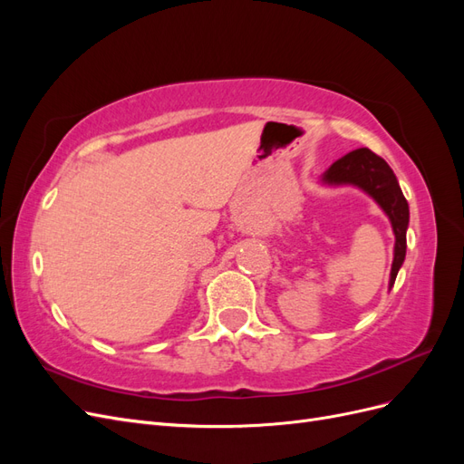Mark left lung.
I'll use <instances>...</instances> for the list:
<instances>
[{"instance_id": "obj_1", "label": "left lung", "mask_w": 464, "mask_h": 464, "mask_svg": "<svg viewBox=\"0 0 464 464\" xmlns=\"http://www.w3.org/2000/svg\"><path fill=\"white\" fill-rule=\"evenodd\" d=\"M327 184H353L362 188L379 203L391 218L395 232V259L391 266L389 286L395 285L397 273L406 256V228H409V203H406L397 176L389 164L370 149H356L336 160L323 176Z\"/></svg>"}]
</instances>
